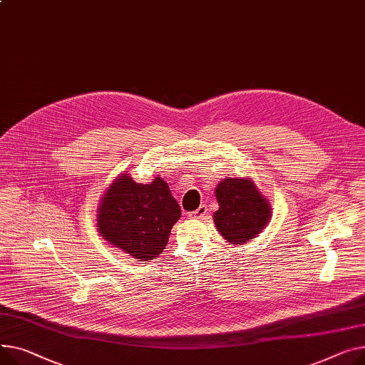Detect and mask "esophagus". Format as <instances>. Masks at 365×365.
Segmentation results:
<instances>
[{
    "instance_id": "34e87169",
    "label": "esophagus",
    "mask_w": 365,
    "mask_h": 365,
    "mask_svg": "<svg viewBox=\"0 0 365 365\" xmlns=\"http://www.w3.org/2000/svg\"><path fill=\"white\" fill-rule=\"evenodd\" d=\"M207 211H208V208H207V205H200L195 211H192V212H189V217L190 218H205V215H207Z\"/></svg>"
}]
</instances>
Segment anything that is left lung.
<instances>
[{
	"mask_svg": "<svg viewBox=\"0 0 365 365\" xmlns=\"http://www.w3.org/2000/svg\"><path fill=\"white\" fill-rule=\"evenodd\" d=\"M214 225L232 245L254 239L270 220L272 207L250 178H229L215 187Z\"/></svg>",
	"mask_w": 365,
	"mask_h": 365,
	"instance_id": "8db88e82",
	"label": "left lung"
}]
</instances>
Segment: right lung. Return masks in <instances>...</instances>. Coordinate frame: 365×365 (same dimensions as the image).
Instances as JSON below:
<instances>
[{"mask_svg":"<svg viewBox=\"0 0 365 365\" xmlns=\"http://www.w3.org/2000/svg\"><path fill=\"white\" fill-rule=\"evenodd\" d=\"M180 214L178 201L161 178L136 183L121 175L104 193L96 227L108 244L147 261L163 252Z\"/></svg>","mask_w":365,"mask_h":365,"instance_id":"right-lung-1","label":"right lung"}]
</instances>
